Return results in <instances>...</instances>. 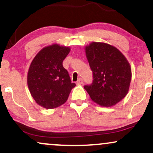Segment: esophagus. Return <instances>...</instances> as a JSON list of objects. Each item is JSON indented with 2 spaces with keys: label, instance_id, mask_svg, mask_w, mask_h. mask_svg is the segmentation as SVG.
I'll list each match as a JSON object with an SVG mask.
<instances>
[{
  "label": "esophagus",
  "instance_id": "obj_1",
  "mask_svg": "<svg viewBox=\"0 0 153 153\" xmlns=\"http://www.w3.org/2000/svg\"><path fill=\"white\" fill-rule=\"evenodd\" d=\"M82 82H83V80L82 78H79L78 81L76 82V84L77 85H81V84H82Z\"/></svg>",
  "mask_w": 153,
  "mask_h": 153
}]
</instances>
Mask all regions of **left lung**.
Instances as JSON below:
<instances>
[{"label":"left lung","instance_id":"left-lung-1","mask_svg":"<svg viewBox=\"0 0 153 153\" xmlns=\"http://www.w3.org/2000/svg\"><path fill=\"white\" fill-rule=\"evenodd\" d=\"M85 51L94 80L84 88L100 106L117 104L125 97L130 85L131 70L127 58L115 47L103 42H93Z\"/></svg>","mask_w":153,"mask_h":153}]
</instances>
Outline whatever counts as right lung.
I'll list each match as a JSON object with an SVG mask.
<instances>
[{
	"instance_id": "1",
	"label": "right lung",
	"mask_w": 153,
	"mask_h": 153,
	"mask_svg": "<svg viewBox=\"0 0 153 153\" xmlns=\"http://www.w3.org/2000/svg\"><path fill=\"white\" fill-rule=\"evenodd\" d=\"M71 48L53 44L44 47L33 59L27 74V85L36 103L51 109L66 102L75 86L62 62Z\"/></svg>"
}]
</instances>
